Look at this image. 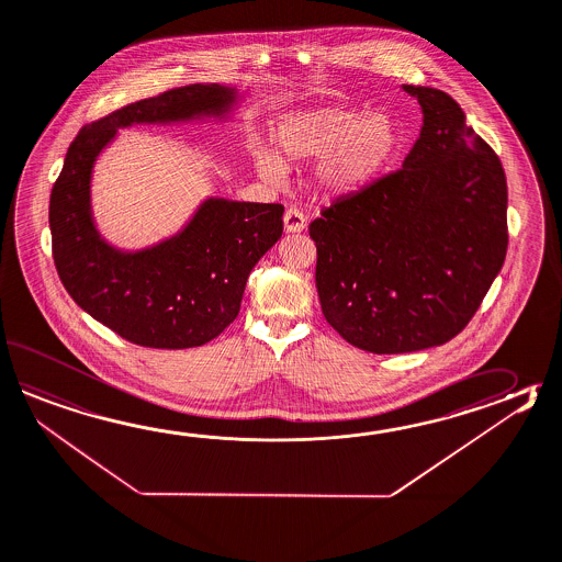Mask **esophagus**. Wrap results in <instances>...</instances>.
Instances as JSON below:
<instances>
[{
	"label": "esophagus",
	"mask_w": 562,
	"mask_h": 562,
	"mask_svg": "<svg viewBox=\"0 0 562 562\" xmlns=\"http://www.w3.org/2000/svg\"><path fill=\"white\" fill-rule=\"evenodd\" d=\"M304 228H306L304 214L296 210V207L286 210V214H284V229H286L288 234H299Z\"/></svg>",
	"instance_id": "1"
}]
</instances>
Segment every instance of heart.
Here are the masks:
<instances>
[{"label": "heart", "instance_id": "1", "mask_svg": "<svg viewBox=\"0 0 562 562\" xmlns=\"http://www.w3.org/2000/svg\"><path fill=\"white\" fill-rule=\"evenodd\" d=\"M276 148L254 146L263 180L282 182L286 161L318 160L314 178L328 194H352L372 182L401 148V130L386 112L322 105L288 112L274 130Z\"/></svg>", "mask_w": 562, "mask_h": 562}]
</instances>
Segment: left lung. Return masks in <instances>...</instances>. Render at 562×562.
Returning <instances> with one entry per match:
<instances>
[{
  "mask_svg": "<svg viewBox=\"0 0 562 562\" xmlns=\"http://www.w3.org/2000/svg\"><path fill=\"white\" fill-rule=\"evenodd\" d=\"M402 90L423 112L402 170L338 198L310 224L324 318L374 355L452 340L481 306L508 246L498 156L447 92Z\"/></svg>",
  "mask_w": 562,
  "mask_h": 562,
  "instance_id": "left-lung-1",
  "label": "left lung"
}]
</instances>
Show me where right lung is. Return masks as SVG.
<instances>
[{
	"instance_id": "add662e5",
	"label": "right lung",
	"mask_w": 562,
	"mask_h": 562,
	"mask_svg": "<svg viewBox=\"0 0 562 562\" xmlns=\"http://www.w3.org/2000/svg\"><path fill=\"white\" fill-rule=\"evenodd\" d=\"M240 103L234 83H192L81 127L69 146L49 198L56 268L74 302L130 342L178 350L216 338L236 321L254 266L280 240L284 206L207 195L170 236L120 248L93 214L95 164L120 130L229 124Z\"/></svg>"
}]
</instances>
